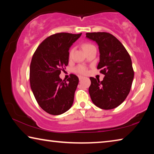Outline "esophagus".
Masks as SVG:
<instances>
[{"label": "esophagus", "mask_w": 154, "mask_h": 154, "mask_svg": "<svg viewBox=\"0 0 154 154\" xmlns=\"http://www.w3.org/2000/svg\"><path fill=\"white\" fill-rule=\"evenodd\" d=\"M83 79V77H82V76H79V81L82 80Z\"/></svg>", "instance_id": "34e87169"}]
</instances>
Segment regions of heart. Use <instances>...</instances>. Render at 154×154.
Listing matches in <instances>:
<instances>
[{"instance_id": "1", "label": "heart", "mask_w": 154, "mask_h": 154, "mask_svg": "<svg viewBox=\"0 0 154 154\" xmlns=\"http://www.w3.org/2000/svg\"><path fill=\"white\" fill-rule=\"evenodd\" d=\"M92 46H94V45H92V44H90V43H84L83 45L82 48H83V50L85 51V49L90 48ZM72 53V50L70 51V52H69V56H71ZM74 71H75V72H76L79 74H85V73H86V72H87V69L84 66H83V65H79V66H77V67L75 68Z\"/></svg>"}]
</instances>
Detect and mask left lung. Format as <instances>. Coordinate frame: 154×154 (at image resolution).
I'll return each mask as SVG.
<instances>
[{
  "mask_svg": "<svg viewBox=\"0 0 154 154\" xmlns=\"http://www.w3.org/2000/svg\"><path fill=\"white\" fill-rule=\"evenodd\" d=\"M86 37L96 41L100 52L97 69L105 75L102 82L90 77L89 93L98 107L108 110L124 102L134 79L132 60L126 48L118 38L108 32H88Z\"/></svg>",
  "mask_w": 154,
  "mask_h": 154,
  "instance_id": "8db88e82",
  "label": "left lung"
}]
</instances>
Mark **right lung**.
Here are the masks:
<instances>
[{
    "instance_id": "right-lung-1",
    "label": "right lung",
    "mask_w": 154,
    "mask_h": 154,
    "mask_svg": "<svg viewBox=\"0 0 154 154\" xmlns=\"http://www.w3.org/2000/svg\"><path fill=\"white\" fill-rule=\"evenodd\" d=\"M82 35L67 32L48 36L34 53L30 66V83L36 102L49 114L65 113L73 103L79 78L71 74L66 81L59 75L69 64V48Z\"/></svg>"
}]
</instances>
